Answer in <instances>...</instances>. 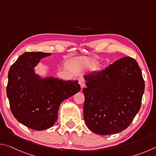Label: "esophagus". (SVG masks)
I'll use <instances>...</instances> for the list:
<instances>
[{
	"instance_id": "34e87169",
	"label": "esophagus",
	"mask_w": 156,
	"mask_h": 156,
	"mask_svg": "<svg viewBox=\"0 0 156 156\" xmlns=\"http://www.w3.org/2000/svg\"><path fill=\"white\" fill-rule=\"evenodd\" d=\"M78 83H79V84H80V87H81V88L83 89V88L84 87V85H85V83H84V79H83V78L80 77V78H78Z\"/></svg>"
}]
</instances>
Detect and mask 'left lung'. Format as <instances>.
Listing matches in <instances>:
<instances>
[{
  "mask_svg": "<svg viewBox=\"0 0 156 156\" xmlns=\"http://www.w3.org/2000/svg\"><path fill=\"white\" fill-rule=\"evenodd\" d=\"M84 120L99 135L125 130L139 112L144 80L138 62L123 57L103 70L84 75Z\"/></svg>",
  "mask_w": 156,
  "mask_h": 156,
  "instance_id": "obj_1",
  "label": "left lung"
}]
</instances>
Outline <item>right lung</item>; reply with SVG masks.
<instances>
[{
  "label": "right lung",
  "instance_id": "right-lung-1",
  "mask_svg": "<svg viewBox=\"0 0 156 156\" xmlns=\"http://www.w3.org/2000/svg\"><path fill=\"white\" fill-rule=\"evenodd\" d=\"M50 55L25 52L8 73L7 96L12 114L18 122L34 130H44L54 125L60 103L80 90L78 80L42 78L36 74L34 67Z\"/></svg>",
  "mask_w": 156,
  "mask_h": 156
}]
</instances>
